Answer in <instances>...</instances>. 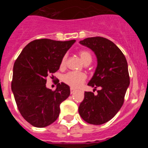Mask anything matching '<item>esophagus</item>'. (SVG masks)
Listing matches in <instances>:
<instances>
[{
	"label": "esophagus",
	"mask_w": 148,
	"mask_h": 148,
	"mask_svg": "<svg viewBox=\"0 0 148 148\" xmlns=\"http://www.w3.org/2000/svg\"><path fill=\"white\" fill-rule=\"evenodd\" d=\"M76 92V90H75V89L73 88V87H71V88H70V93L73 94L74 92Z\"/></svg>",
	"instance_id": "1"
}]
</instances>
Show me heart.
Here are the masks:
<instances>
[{"mask_svg":"<svg viewBox=\"0 0 148 148\" xmlns=\"http://www.w3.org/2000/svg\"><path fill=\"white\" fill-rule=\"evenodd\" d=\"M78 55L81 59L84 64L90 63L92 61V54L89 50L87 49H81L78 52ZM66 64V55L63 56L60 62V67L64 68ZM87 76L84 73H78V72H69L63 75L62 81L67 85L72 87H79L84 82H85Z\"/></svg>","mask_w":148,"mask_h":148,"instance_id":"b5f03b06","label":"heart"}]
</instances>
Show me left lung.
Segmentation results:
<instances>
[{
    "instance_id": "left-lung-1",
    "label": "left lung",
    "mask_w": 148,
    "mask_h": 148,
    "mask_svg": "<svg viewBox=\"0 0 148 148\" xmlns=\"http://www.w3.org/2000/svg\"><path fill=\"white\" fill-rule=\"evenodd\" d=\"M80 44L92 49L97 57V67L88 85L99 90L96 95L84 92L78 112L86 122L102 125L113 119L124 104L130 84L127 62L121 49L105 38H87Z\"/></svg>"
}]
</instances>
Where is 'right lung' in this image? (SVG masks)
Segmentation results:
<instances>
[{
	"label": "right lung",
	"instance_id": "right-lung-1",
	"mask_svg": "<svg viewBox=\"0 0 148 148\" xmlns=\"http://www.w3.org/2000/svg\"><path fill=\"white\" fill-rule=\"evenodd\" d=\"M75 41L36 39L15 61L12 90L18 110L32 126L44 127L59 116L60 104L69 97L70 87L61 82L55 90L47 88V77L58 71L61 58Z\"/></svg>",
	"mask_w": 148,
	"mask_h": 148
}]
</instances>
